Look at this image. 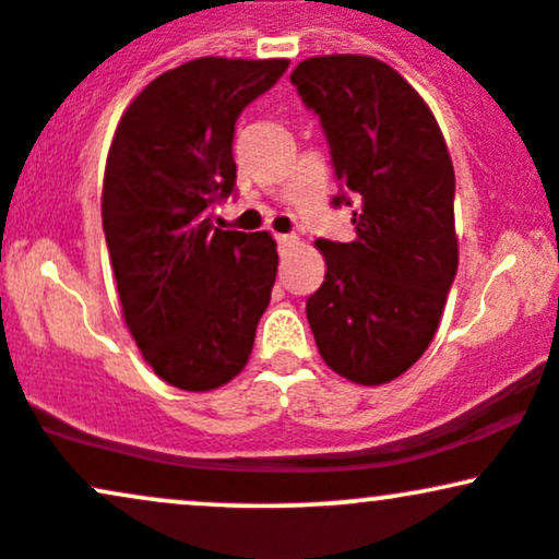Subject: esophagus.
Returning a JSON list of instances; mask_svg holds the SVG:
<instances>
[{
	"label": "esophagus",
	"instance_id": "1",
	"mask_svg": "<svg viewBox=\"0 0 559 559\" xmlns=\"http://www.w3.org/2000/svg\"><path fill=\"white\" fill-rule=\"evenodd\" d=\"M275 241H278L281 249H292V247H297L299 239L294 234H275Z\"/></svg>",
	"mask_w": 559,
	"mask_h": 559
}]
</instances>
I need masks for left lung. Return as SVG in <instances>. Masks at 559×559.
<instances>
[{
	"label": "left lung",
	"instance_id": "8db88e82",
	"mask_svg": "<svg viewBox=\"0 0 559 559\" xmlns=\"http://www.w3.org/2000/svg\"><path fill=\"white\" fill-rule=\"evenodd\" d=\"M292 83L357 202L355 239L316 241L325 278L307 320L333 373L381 386L428 349L457 275L452 157L426 99L376 57H307Z\"/></svg>",
	"mask_w": 559,
	"mask_h": 559
}]
</instances>
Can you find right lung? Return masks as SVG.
I'll use <instances>...</instances> for the list:
<instances>
[{
	"instance_id": "obj_1",
	"label": "right lung",
	"mask_w": 559,
	"mask_h": 559,
	"mask_svg": "<svg viewBox=\"0 0 559 559\" xmlns=\"http://www.w3.org/2000/svg\"><path fill=\"white\" fill-rule=\"evenodd\" d=\"M288 60L199 57L126 107L102 183V226L126 329L170 386L213 391L249 362L278 273L267 230L213 226L236 183V118Z\"/></svg>"
}]
</instances>
